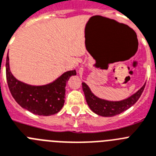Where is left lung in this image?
Returning a JSON list of instances; mask_svg holds the SVG:
<instances>
[{"label": "left lung", "instance_id": "left-lung-1", "mask_svg": "<svg viewBox=\"0 0 156 156\" xmlns=\"http://www.w3.org/2000/svg\"><path fill=\"white\" fill-rule=\"evenodd\" d=\"M144 87L145 84L136 93L125 100L119 101H110L99 98L97 96H95L89 86L85 82H82V89L89 108L94 113L103 117H112L117 115L131 108L138 101V99L140 98Z\"/></svg>", "mask_w": 156, "mask_h": 156}]
</instances>
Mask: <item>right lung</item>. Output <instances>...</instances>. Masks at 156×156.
I'll use <instances>...</instances> for the list:
<instances>
[{
	"label": "right lung",
	"instance_id": "obj_1",
	"mask_svg": "<svg viewBox=\"0 0 156 156\" xmlns=\"http://www.w3.org/2000/svg\"><path fill=\"white\" fill-rule=\"evenodd\" d=\"M76 70H68L51 83L32 86L19 81L12 74L9 52L6 59V78L9 90L20 106L37 115L48 116L58 113L64 104L65 87Z\"/></svg>",
	"mask_w": 156,
	"mask_h": 156
}]
</instances>
